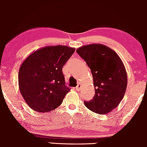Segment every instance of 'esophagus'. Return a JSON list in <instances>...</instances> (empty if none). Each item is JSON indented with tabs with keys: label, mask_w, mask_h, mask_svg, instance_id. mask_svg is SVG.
<instances>
[{
	"label": "esophagus",
	"mask_w": 147,
	"mask_h": 147,
	"mask_svg": "<svg viewBox=\"0 0 147 147\" xmlns=\"http://www.w3.org/2000/svg\"><path fill=\"white\" fill-rule=\"evenodd\" d=\"M81 87H82V84L81 83H78V85H77L76 88L77 90V91H80V89H81Z\"/></svg>",
	"instance_id": "esophagus-1"
}]
</instances>
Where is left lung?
Segmentation results:
<instances>
[{
  "label": "left lung",
  "mask_w": 147,
  "mask_h": 147,
  "mask_svg": "<svg viewBox=\"0 0 147 147\" xmlns=\"http://www.w3.org/2000/svg\"><path fill=\"white\" fill-rule=\"evenodd\" d=\"M76 52L86 62L93 76L95 95L85 106L94 113L104 115L113 111L123 99L127 87V73L122 60L107 46L92 44Z\"/></svg>",
  "instance_id": "8db88e82"
}]
</instances>
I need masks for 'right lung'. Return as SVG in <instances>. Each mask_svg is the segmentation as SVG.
<instances>
[{
	"mask_svg": "<svg viewBox=\"0 0 147 147\" xmlns=\"http://www.w3.org/2000/svg\"><path fill=\"white\" fill-rule=\"evenodd\" d=\"M75 50L67 46H48L32 52L22 62L19 87L31 109L47 113L61 105L69 92L62 67Z\"/></svg>",
	"mask_w": 147,
	"mask_h": 147,
	"instance_id": "add662e5",
	"label": "right lung"
}]
</instances>
